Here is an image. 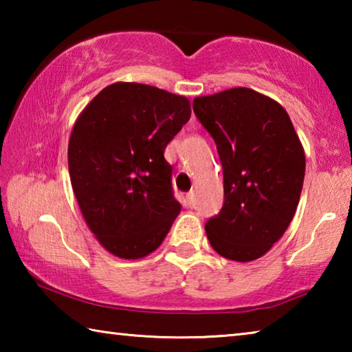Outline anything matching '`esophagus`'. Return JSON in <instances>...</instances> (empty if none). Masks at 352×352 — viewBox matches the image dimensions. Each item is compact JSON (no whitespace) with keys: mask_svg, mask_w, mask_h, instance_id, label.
<instances>
[{"mask_svg":"<svg viewBox=\"0 0 352 352\" xmlns=\"http://www.w3.org/2000/svg\"><path fill=\"white\" fill-rule=\"evenodd\" d=\"M186 201H188L189 206H194V204H195V194L194 192H189L186 195Z\"/></svg>","mask_w":352,"mask_h":352,"instance_id":"obj_1","label":"esophagus"}]
</instances>
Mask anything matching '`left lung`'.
<instances>
[{
    "label": "left lung",
    "instance_id": "1",
    "mask_svg": "<svg viewBox=\"0 0 352 352\" xmlns=\"http://www.w3.org/2000/svg\"><path fill=\"white\" fill-rule=\"evenodd\" d=\"M192 109L216 141L225 201L205 225L211 247L226 259H259L295 216L305 182V148L284 107L237 87L194 99Z\"/></svg>",
    "mask_w": 352,
    "mask_h": 352
}]
</instances>
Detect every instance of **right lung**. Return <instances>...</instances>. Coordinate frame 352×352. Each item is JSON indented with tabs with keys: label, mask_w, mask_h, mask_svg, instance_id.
Wrapping results in <instances>:
<instances>
[{
	"label": "right lung",
	"mask_w": 352,
	"mask_h": 352,
	"mask_svg": "<svg viewBox=\"0 0 352 352\" xmlns=\"http://www.w3.org/2000/svg\"><path fill=\"white\" fill-rule=\"evenodd\" d=\"M189 118L188 98L136 82L105 87L77 116L71 186L87 226L113 256L144 258L169 233L182 205L164 148Z\"/></svg>",
	"instance_id": "1"
}]
</instances>
